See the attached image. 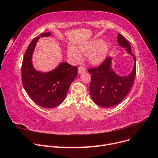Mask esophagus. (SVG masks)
Instances as JSON below:
<instances>
[{"label": "esophagus", "mask_w": 158, "mask_h": 158, "mask_svg": "<svg viewBox=\"0 0 158 158\" xmlns=\"http://www.w3.org/2000/svg\"><path fill=\"white\" fill-rule=\"evenodd\" d=\"M85 69L84 67H82V66H79L78 69V72L79 74L82 73H84V72H85Z\"/></svg>", "instance_id": "esophagus-1"}]
</instances>
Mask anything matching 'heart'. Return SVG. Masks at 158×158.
<instances>
[{
    "label": "heart",
    "mask_w": 158,
    "mask_h": 158,
    "mask_svg": "<svg viewBox=\"0 0 158 158\" xmlns=\"http://www.w3.org/2000/svg\"><path fill=\"white\" fill-rule=\"evenodd\" d=\"M109 45L102 40H94L88 42L87 44L81 45L78 47V51L74 47H70L68 49V55L74 63H79L82 60V56H89L91 63L98 64L101 63L105 59L107 53Z\"/></svg>",
    "instance_id": "heart-1"
}]
</instances>
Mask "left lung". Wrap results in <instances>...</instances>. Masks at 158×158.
<instances>
[{
  "instance_id": "1",
  "label": "left lung",
  "mask_w": 158,
  "mask_h": 158,
  "mask_svg": "<svg viewBox=\"0 0 158 158\" xmlns=\"http://www.w3.org/2000/svg\"><path fill=\"white\" fill-rule=\"evenodd\" d=\"M117 41L134 58L135 66L130 74L122 77L114 73L111 69V57H107L96 67L88 69L91 74V96L95 104L103 107H113L120 103L130 91L136 76V57L131 51L130 44L120 33L118 34Z\"/></svg>"
}]
</instances>
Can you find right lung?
I'll use <instances>...</instances> for the list:
<instances>
[{"instance_id":"add662e5","label":"right lung","mask_w":158,"mask_h":158,"mask_svg":"<svg viewBox=\"0 0 158 158\" xmlns=\"http://www.w3.org/2000/svg\"><path fill=\"white\" fill-rule=\"evenodd\" d=\"M44 33L41 37L49 36ZM40 37L33 39L27 47L22 65V82L25 90L33 102L45 108H51L62 103L72 82L78 74L77 66L62 63L50 73H42L33 68L31 55Z\"/></svg>"}]
</instances>
